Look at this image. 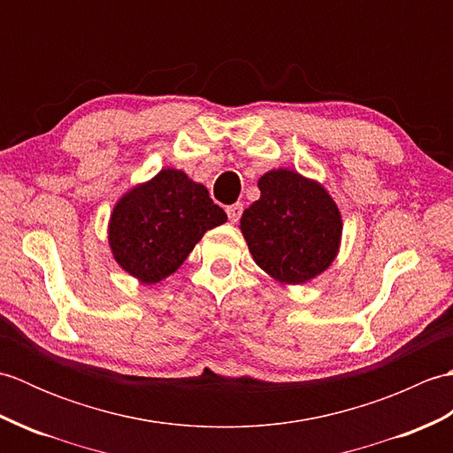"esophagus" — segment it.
<instances>
[{
	"label": "esophagus",
	"instance_id": "esophagus-1",
	"mask_svg": "<svg viewBox=\"0 0 453 453\" xmlns=\"http://www.w3.org/2000/svg\"><path fill=\"white\" fill-rule=\"evenodd\" d=\"M226 211H227L229 221H232V224H235V221L242 218V214H243V204H242V202H235V204L227 206Z\"/></svg>",
	"mask_w": 453,
	"mask_h": 453
}]
</instances>
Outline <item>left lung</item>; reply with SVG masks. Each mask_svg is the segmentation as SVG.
<instances>
[{"mask_svg": "<svg viewBox=\"0 0 453 453\" xmlns=\"http://www.w3.org/2000/svg\"><path fill=\"white\" fill-rule=\"evenodd\" d=\"M261 198L242 216L255 263L284 284H303L334 261L341 211L319 182L276 169L258 179Z\"/></svg>", "mask_w": 453, "mask_h": 453, "instance_id": "8db88e82", "label": "left lung"}]
</instances>
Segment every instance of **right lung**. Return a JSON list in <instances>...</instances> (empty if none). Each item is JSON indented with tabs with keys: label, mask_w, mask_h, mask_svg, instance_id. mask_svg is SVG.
<instances>
[{
	"label": "right lung",
	"mask_w": 453,
	"mask_h": 453,
	"mask_svg": "<svg viewBox=\"0 0 453 453\" xmlns=\"http://www.w3.org/2000/svg\"><path fill=\"white\" fill-rule=\"evenodd\" d=\"M226 219L204 185L182 171L163 169L119 200L109 243L124 271L143 284H156L185 263L208 229Z\"/></svg>",
	"instance_id": "add662e5"
}]
</instances>
